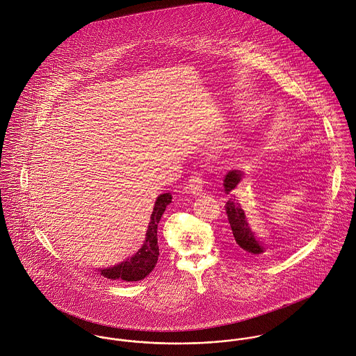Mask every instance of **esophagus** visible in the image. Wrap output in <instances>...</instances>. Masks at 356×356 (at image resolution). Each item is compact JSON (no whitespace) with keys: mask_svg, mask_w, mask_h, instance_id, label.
<instances>
[{"mask_svg":"<svg viewBox=\"0 0 356 356\" xmlns=\"http://www.w3.org/2000/svg\"><path fill=\"white\" fill-rule=\"evenodd\" d=\"M203 186L204 181L203 178H202V174L195 172V174L191 177L186 189H188V192H191V193H193V195H202V193H203Z\"/></svg>","mask_w":356,"mask_h":356,"instance_id":"34e87169","label":"esophagus"}]
</instances>
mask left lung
Wrapping results in <instances>:
<instances>
[{
	"label": "left lung",
	"instance_id": "1",
	"mask_svg": "<svg viewBox=\"0 0 356 356\" xmlns=\"http://www.w3.org/2000/svg\"><path fill=\"white\" fill-rule=\"evenodd\" d=\"M243 178L244 172L240 170H230L223 178L225 193L229 199L226 203V213L233 232L234 243L240 248V251L247 254V257L261 259L268 256V252L273 248L256 237L247 220L244 209L241 208V204L237 200V188Z\"/></svg>",
	"mask_w": 356,
	"mask_h": 356
}]
</instances>
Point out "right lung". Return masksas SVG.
<instances>
[{"mask_svg": "<svg viewBox=\"0 0 356 356\" xmlns=\"http://www.w3.org/2000/svg\"><path fill=\"white\" fill-rule=\"evenodd\" d=\"M172 196L170 193L160 195L153 205L151 222L145 234V241L137 254L131 257L115 264L112 267L99 268L97 271L102 277L108 280H123L126 282L141 281L152 271L159 259V245H157V225L161 215L165 211V207L171 203Z\"/></svg>", "mask_w": 356, "mask_h": 356, "instance_id": "obj_1", "label": "right lung"}]
</instances>
